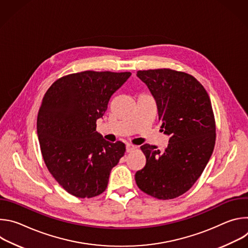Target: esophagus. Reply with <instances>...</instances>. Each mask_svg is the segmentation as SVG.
<instances>
[{"instance_id":"esophagus-1","label":"esophagus","mask_w":248,"mask_h":248,"mask_svg":"<svg viewBox=\"0 0 248 248\" xmlns=\"http://www.w3.org/2000/svg\"><path fill=\"white\" fill-rule=\"evenodd\" d=\"M135 149H136V146H134L132 144H129V143L126 144V146H125V150H126L127 153H130V152H132Z\"/></svg>"}]
</instances>
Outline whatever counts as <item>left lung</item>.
I'll use <instances>...</instances> for the list:
<instances>
[{"label":"left lung","instance_id":"1","mask_svg":"<svg viewBox=\"0 0 248 248\" xmlns=\"http://www.w3.org/2000/svg\"><path fill=\"white\" fill-rule=\"evenodd\" d=\"M153 95L161 131L170 136L162 152L144 144L145 167L137 170L135 182L143 192L167 200L191 188L213 153L216 124L209 95L192 76L170 68L138 70Z\"/></svg>","mask_w":248,"mask_h":248}]
</instances>
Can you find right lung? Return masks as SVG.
Here are the masks:
<instances>
[{"mask_svg":"<svg viewBox=\"0 0 248 248\" xmlns=\"http://www.w3.org/2000/svg\"><path fill=\"white\" fill-rule=\"evenodd\" d=\"M130 76L86 70L59 78L45 93L37 117L40 149L49 171L69 194L91 198L104 192L124 155V143L105 140L96 121Z\"/></svg>","mask_w":248,"mask_h":248,"instance_id":"1","label":"right lung"}]
</instances>
